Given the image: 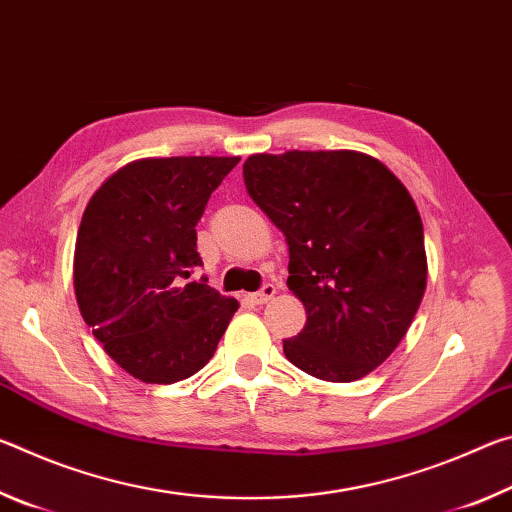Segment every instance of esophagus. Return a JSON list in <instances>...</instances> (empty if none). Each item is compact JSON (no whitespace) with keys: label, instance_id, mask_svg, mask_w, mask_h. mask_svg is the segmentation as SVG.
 I'll list each match as a JSON object with an SVG mask.
<instances>
[{"label":"esophagus","instance_id":"esophagus-1","mask_svg":"<svg viewBox=\"0 0 512 512\" xmlns=\"http://www.w3.org/2000/svg\"><path fill=\"white\" fill-rule=\"evenodd\" d=\"M275 296V287L273 284H264L262 289H259L257 293H253V296H250V300L255 302V305H266L268 300H271Z\"/></svg>","mask_w":512,"mask_h":512}]
</instances>
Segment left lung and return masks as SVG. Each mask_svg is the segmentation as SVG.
<instances>
[{
    "mask_svg": "<svg viewBox=\"0 0 512 512\" xmlns=\"http://www.w3.org/2000/svg\"><path fill=\"white\" fill-rule=\"evenodd\" d=\"M244 183L287 237V284L307 309L287 359L325 381L366 377L400 345L427 289L411 194L359 151L257 153Z\"/></svg>",
    "mask_w": 512,
    "mask_h": 512,
    "instance_id": "left-lung-1",
    "label": "left lung"
}]
</instances>
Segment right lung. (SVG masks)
Here are the masks:
<instances>
[{
  "label": "right lung",
  "mask_w": 512,
  "mask_h": 512,
  "mask_svg": "<svg viewBox=\"0 0 512 512\" xmlns=\"http://www.w3.org/2000/svg\"><path fill=\"white\" fill-rule=\"evenodd\" d=\"M239 158H144L112 173L85 207L74 248L81 316L103 350L146 384L192 377L239 309L189 280L196 223Z\"/></svg>",
  "instance_id": "add662e5"
}]
</instances>
